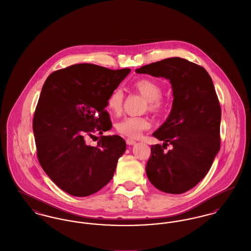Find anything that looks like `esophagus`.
<instances>
[{"instance_id": "34e87169", "label": "esophagus", "mask_w": 251, "mask_h": 251, "mask_svg": "<svg viewBox=\"0 0 251 251\" xmlns=\"http://www.w3.org/2000/svg\"><path fill=\"white\" fill-rule=\"evenodd\" d=\"M126 144H127L128 146H132V145H134V144L136 143L134 140H132V139H129V138H128V139H126Z\"/></svg>"}]
</instances>
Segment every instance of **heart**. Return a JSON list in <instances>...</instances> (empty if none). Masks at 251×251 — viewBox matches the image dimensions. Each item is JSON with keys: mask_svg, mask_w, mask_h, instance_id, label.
Listing matches in <instances>:
<instances>
[{"mask_svg": "<svg viewBox=\"0 0 251 251\" xmlns=\"http://www.w3.org/2000/svg\"><path fill=\"white\" fill-rule=\"evenodd\" d=\"M133 88L148 100V108L152 112H160L165 108V100L162 98V86L151 79H139L133 84ZM124 93L121 88L114 89L106 100L108 110L119 115L123 109ZM151 127V121L147 117H125L116 124L119 133L136 138L144 130Z\"/></svg>", "mask_w": 251, "mask_h": 251, "instance_id": "b5f03b06", "label": "heart"}]
</instances>
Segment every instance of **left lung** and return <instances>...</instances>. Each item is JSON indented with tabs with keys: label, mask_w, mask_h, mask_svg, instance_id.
Instances as JSON below:
<instances>
[{
	"label": "left lung",
	"mask_w": 251,
	"mask_h": 251,
	"mask_svg": "<svg viewBox=\"0 0 251 251\" xmlns=\"http://www.w3.org/2000/svg\"><path fill=\"white\" fill-rule=\"evenodd\" d=\"M136 72L170 81L172 109L153 133L165 143L151 146L146 171L159 190L184 193L204 178L220 151L222 112L212 80L203 67L179 57L152 63ZM169 144L174 149L167 152Z\"/></svg>",
	"instance_id": "8db88e82"
}]
</instances>
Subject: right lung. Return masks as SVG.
I'll use <instances>...</instances> for the list:
<instances>
[{
    "instance_id": "1",
    "label": "right lung",
    "mask_w": 251,
    "mask_h": 251,
    "mask_svg": "<svg viewBox=\"0 0 251 251\" xmlns=\"http://www.w3.org/2000/svg\"><path fill=\"white\" fill-rule=\"evenodd\" d=\"M129 72L78 64L52 72L44 84L33 117L37 157L51 180L72 196L91 195L108 184L126 151L118 135L100 136L96 147L86 140L112 127L106 100Z\"/></svg>"
}]
</instances>
